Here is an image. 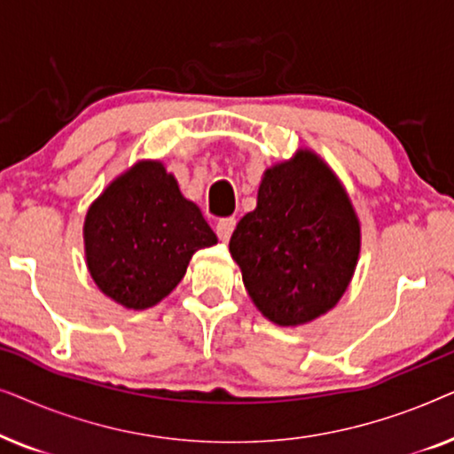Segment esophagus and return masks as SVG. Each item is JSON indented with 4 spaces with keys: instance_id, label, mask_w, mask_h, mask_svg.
Here are the masks:
<instances>
[{
    "instance_id": "34e87169",
    "label": "esophagus",
    "mask_w": 454,
    "mask_h": 454,
    "mask_svg": "<svg viewBox=\"0 0 454 454\" xmlns=\"http://www.w3.org/2000/svg\"><path fill=\"white\" fill-rule=\"evenodd\" d=\"M235 229V219L233 216H229V219H221L219 223H216V235H219L221 241H229V238H231Z\"/></svg>"
}]
</instances>
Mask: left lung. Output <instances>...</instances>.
Masks as SVG:
<instances>
[{
    "mask_svg": "<svg viewBox=\"0 0 454 454\" xmlns=\"http://www.w3.org/2000/svg\"><path fill=\"white\" fill-rule=\"evenodd\" d=\"M359 250L362 225L351 198L309 148L264 171L256 208L229 239L247 295L278 326L308 325L337 306Z\"/></svg>",
    "mask_w": 454,
    "mask_h": 454,
    "instance_id": "obj_1",
    "label": "left lung"
}]
</instances>
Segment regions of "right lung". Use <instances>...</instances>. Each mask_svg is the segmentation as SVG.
<instances>
[{
	"instance_id": "1",
	"label": "right lung",
	"mask_w": 454,
	"mask_h": 454,
	"mask_svg": "<svg viewBox=\"0 0 454 454\" xmlns=\"http://www.w3.org/2000/svg\"><path fill=\"white\" fill-rule=\"evenodd\" d=\"M82 235L92 281L128 309L157 306L182 281L194 252L216 244L200 208L151 159L101 192L86 210Z\"/></svg>"
}]
</instances>
